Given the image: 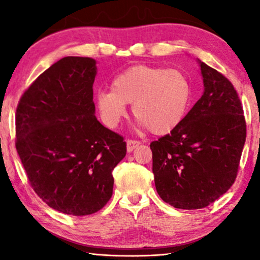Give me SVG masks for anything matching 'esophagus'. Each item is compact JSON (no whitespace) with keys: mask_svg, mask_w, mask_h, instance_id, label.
<instances>
[{"mask_svg":"<svg viewBox=\"0 0 260 260\" xmlns=\"http://www.w3.org/2000/svg\"><path fill=\"white\" fill-rule=\"evenodd\" d=\"M141 142L140 141H133V140H127L126 141V150L127 152H131L134 149H136L137 147H140Z\"/></svg>","mask_w":260,"mask_h":260,"instance_id":"1","label":"esophagus"}]
</instances>
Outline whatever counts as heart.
I'll use <instances>...</instances> for the list:
<instances>
[{"instance_id": "obj_1", "label": "heart", "mask_w": 260, "mask_h": 260, "mask_svg": "<svg viewBox=\"0 0 260 260\" xmlns=\"http://www.w3.org/2000/svg\"><path fill=\"white\" fill-rule=\"evenodd\" d=\"M191 98L188 78L179 70L135 65L112 80L111 90L99 91L95 104L103 122L116 127L126 104L141 124L155 135H167L183 122Z\"/></svg>"}]
</instances>
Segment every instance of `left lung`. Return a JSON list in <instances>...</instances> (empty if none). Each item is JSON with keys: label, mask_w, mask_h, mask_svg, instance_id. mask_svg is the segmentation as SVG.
Returning a JSON list of instances; mask_svg holds the SVG:
<instances>
[{"label": "left lung", "mask_w": 260, "mask_h": 260, "mask_svg": "<svg viewBox=\"0 0 260 260\" xmlns=\"http://www.w3.org/2000/svg\"><path fill=\"white\" fill-rule=\"evenodd\" d=\"M198 63L201 98L179 127L150 144L156 190L180 209L207 207L230 189L246 140L243 106L232 83L201 60Z\"/></svg>", "instance_id": "left-lung-1"}]
</instances>
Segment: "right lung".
<instances>
[{
  "label": "right lung",
  "mask_w": 260,
  "mask_h": 260,
  "mask_svg": "<svg viewBox=\"0 0 260 260\" xmlns=\"http://www.w3.org/2000/svg\"><path fill=\"white\" fill-rule=\"evenodd\" d=\"M94 59L66 56L38 77L16 109V150L35 193L69 215L98 212L112 197L123 137L95 118Z\"/></svg>",
  "instance_id": "right-lung-1"
}]
</instances>
